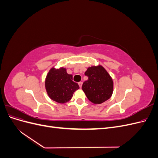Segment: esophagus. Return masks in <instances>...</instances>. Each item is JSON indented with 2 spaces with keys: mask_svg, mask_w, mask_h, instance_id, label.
<instances>
[{
  "mask_svg": "<svg viewBox=\"0 0 158 158\" xmlns=\"http://www.w3.org/2000/svg\"><path fill=\"white\" fill-rule=\"evenodd\" d=\"M78 85H79V86H80V88H82V82H79L78 83Z\"/></svg>",
  "mask_w": 158,
  "mask_h": 158,
  "instance_id": "obj_1",
  "label": "esophagus"
}]
</instances>
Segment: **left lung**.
<instances>
[{
  "label": "left lung",
  "mask_w": 158,
  "mask_h": 158,
  "mask_svg": "<svg viewBox=\"0 0 158 158\" xmlns=\"http://www.w3.org/2000/svg\"><path fill=\"white\" fill-rule=\"evenodd\" d=\"M85 75L88 79L83 83L82 90L91 102L100 104L112 96L113 80L103 66H89Z\"/></svg>",
  "instance_id": "obj_1"
}]
</instances>
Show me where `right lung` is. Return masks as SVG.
<instances>
[{
  "instance_id": "1",
  "label": "right lung",
  "mask_w": 158,
  "mask_h": 158,
  "mask_svg": "<svg viewBox=\"0 0 158 158\" xmlns=\"http://www.w3.org/2000/svg\"><path fill=\"white\" fill-rule=\"evenodd\" d=\"M45 87L48 96L59 103L69 102L73 94L80 87L77 83L73 81V75L69 74L66 69L52 67L45 80Z\"/></svg>"
}]
</instances>
